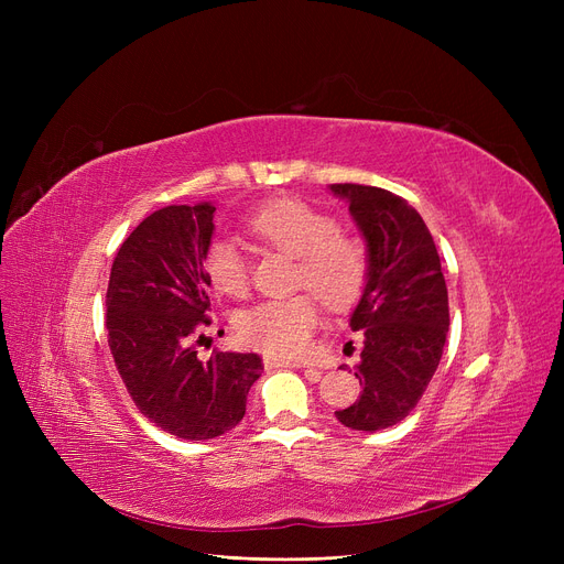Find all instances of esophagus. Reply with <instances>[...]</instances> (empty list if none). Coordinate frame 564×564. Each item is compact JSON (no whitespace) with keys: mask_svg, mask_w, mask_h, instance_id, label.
<instances>
[{"mask_svg":"<svg viewBox=\"0 0 564 564\" xmlns=\"http://www.w3.org/2000/svg\"><path fill=\"white\" fill-rule=\"evenodd\" d=\"M262 364H264L267 370H272V368H306V366H302V364H297V361H288V359H281V357H272V354H264ZM319 375H322L319 370L306 368V377H308L311 381H317Z\"/></svg>","mask_w":564,"mask_h":564,"instance_id":"esophagus-1","label":"esophagus"}]
</instances>
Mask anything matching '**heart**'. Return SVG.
Returning <instances> with one entry per match:
<instances>
[{
    "instance_id": "1",
    "label": "heart",
    "mask_w": 564,
    "mask_h": 564,
    "mask_svg": "<svg viewBox=\"0 0 564 564\" xmlns=\"http://www.w3.org/2000/svg\"><path fill=\"white\" fill-rule=\"evenodd\" d=\"M247 230L264 247L294 256V285L311 288L332 311L357 304L368 281V253L357 240L338 232V221L297 198H276L260 205L247 219ZM213 288L242 297L249 290V260L240 245L217 235L203 253ZM319 311L308 292L264 300L237 315L235 329L253 349L283 359L308 351Z\"/></svg>"
}]
</instances>
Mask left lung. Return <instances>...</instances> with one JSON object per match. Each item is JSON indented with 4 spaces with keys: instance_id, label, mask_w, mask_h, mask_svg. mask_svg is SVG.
I'll return each mask as SVG.
<instances>
[{
    "instance_id": "8db88e82",
    "label": "left lung",
    "mask_w": 564,
    "mask_h": 564,
    "mask_svg": "<svg viewBox=\"0 0 564 564\" xmlns=\"http://www.w3.org/2000/svg\"><path fill=\"white\" fill-rule=\"evenodd\" d=\"M349 203L368 247V281L349 317L364 334V387L336 419L361 432L387 430L409 416L432 381L451 327L448 288L423 217L381 187L332 185Z\"/></svg>"
}]
</instances>
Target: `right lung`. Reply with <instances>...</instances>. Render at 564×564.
Masks as SVG:
<instances>
[{
	"label": "right lung",
	"instance_id": "add662e5",
	"mask_svg": "<svg viewBox=\"0 0 564 564\" xmlns=\"http://www.w3.org/2000/svg\"><path fill=\"white\" fill-rule=\"evenodd\" d=\"M215 205H169L118 249L107 288L109 349L130 398L164 432L205 441L245 419L262 372L258 354L215 351L200 361L194 336L210 324L203 253Z\"/></svg>",
	"mask_w": 564,
	"mask_h": 564
}]
</instances>
